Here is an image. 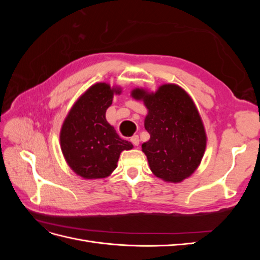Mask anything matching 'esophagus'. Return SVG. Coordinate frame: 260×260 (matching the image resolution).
Returning <instances> with one entry per match:
<instances>
[{"mask_svg": "<svg viewBox=\"0 0 260 260\" xmlns=\"http://www.w3.org/2000/svg\"><path fill=\"white\" fill-rule=\"evenodd\" d=\"M130 141H131V143H132L133 145H136V146H138V145H139V143H140V140H139V137H138V136H133V137H131Z\"/></svg>", "mask_w": 260, "mask_h": 260, "instance_id": "esophagus-1", "label": "esophagus"}]
</instances>
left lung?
<instances>
[{
    "label": "left lung",
    "instance_id": "1",
    "mask_svg": "<svg viewBox=\"0 0 260 260\" xmlns=\"http://www.w3.org/2000/svg\"><path fill=\"white\" fill-rule=\"evenodd\" d=\"M147 108L144 127L149 140L142 144L149 169L165 182L180 183L199 168L207 137L192 98L175 83L161 84L155 92L131 91Z\"/></svg>",
    "mask_w": 260,
    "mask_h": 260
}]
</instances>
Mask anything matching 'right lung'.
I'll use <instances>...</instances> for the list:
<instances>
[{"mask_svg": "<svg viewBox=\"0 0 260 260\" xmlns=\"http://www.w3.org/2000/svg\"><path fill=\"white\" fill-rule=\"evenodd\" d=\"M120 93V86L106 82L91 85L76 101L62 122L61 153L77 176L89 180L108 177L116 169L120 153L133 147L119 138L105 117L114 94Z\"/></svg>", "mask_w": 260, "mask_h": 260, "instance_id": "obj_1", "label": "right lung"}]
</instances>
